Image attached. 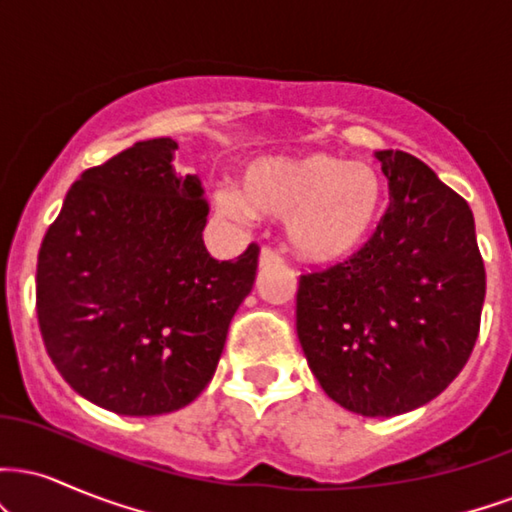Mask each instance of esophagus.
Returning a JSON list of instances; mask_svg holds the SVG:
<instances>
[{"mask_svg": "<svg viewBox=\"0 0 512 512\" xmlns=\"http://www.w3.org/2000/svg\"><path fill=\"white\" fill-rule=\"evenodd\" d=\"M274 262H281L279 252H274L272 248H262V252H260V267H267V264H274Z\"/></svg>", "mask_w": 512, "mask_h": 512, "instance_id": "obj_1", "label": "esophagus"}]
</instances>
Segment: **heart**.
Listing matches in <instances>:
<instances>
[{
	"mask_svg": "<svg viewBox=\"0 0 512 512\" xmlns=\"http://www.w3.org/2000/svg\"><path fill=\"white\" fill-rule=\"evenodd\" d=\"M216 207L236 221L284 219L305 260L337 262L366 245L385 207V182L370 163L330 154L264 156L243 170V190L223 185Z\"/></svg>",
	"mask_w": 512,
	"mask_h": 512,
	"instance_id": "1",
	"label": "heart"
}]
</instances>
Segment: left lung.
<instances>
[{"instance_id": "left-lung-1", "label": "left lung", "mask_w": 512, "mask_h": 512, "mask_svg": "<svg viewBox=\"0 0 512 512\" xmlns=\"http://www.w3.org/2000/svg\"><path fill=\"white\" fill-rule=\"evenodd\" d=\"M390 207L356 255L303 274L296 330L317 383L361 416L424 407L460 375L486 296L469 204L404 151H375Z\"/></svg>"}]
</instances>
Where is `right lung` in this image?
Wrapping results in <instances>:
<instances>
[{"label": "right lung", "mask_w": 512, "mask_h": 512, "mask_svg": "<svg viewBox=\"0 0 512 512\" xmlns=\"http://www.w3.org/2000/svg\"><path fill=\"white\" fill-rule=\"evenodd\" d=\"M175 151L173 139H149L84 170L38 252L52 363L74 392L122 416L197 399L255 284V243L233 262L204 248L202 180L175 170Z\"/></svg>", "instance_id": "obj_1"}]
</instances>
